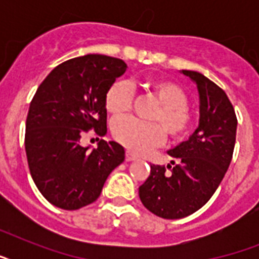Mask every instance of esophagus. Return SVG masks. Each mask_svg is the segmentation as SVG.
<instances>
[{"mask_svg": "<svg viewBox=\"0 0 259 259\" xmlns=\"http://www.w3.org/2000/svg\"><path fill=\"white\" fill-rule=\"evenodd\" d=\"M136 158H137V156H136L133 152H130V150L126 152V161H133V160H136Z\"/></svg>", "mask_w": 259, "mask_h": 259, "instance_id": "1", "label": "esophagus"}]
</instances>
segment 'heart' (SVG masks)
Here are the masks:
<instances>
[{
  "instance_id": "b5f03b06",
  "label": "heart",
  "mask_w": 259,
  "mask_h": 259,
  "mask_svg": "<svg viewBox=\"0 0 259 259\" xmlns=\"http://www.w3.org/2000/svg\"><path fill=\"white\" fill-rule=\"evenodd\" d=\"M145 89L160 103L150 114V119L158 121L170 138L184 137L192 123L188 95L184 90L168 79H152L145 83ZM132 102L133 91L129 83L115 80L106 93L105 107L114 117H121L129 111ZM158 124L137 118H121L114 122L113 136L127 149L145 153L164 141V130Z\"/></svg>"
}]
</instances>
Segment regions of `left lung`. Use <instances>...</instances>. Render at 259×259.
Here are the masks:
<instances>
[{"instance_id": "obj_1", "label": "left lung", "mask_w": 259, "mask_h": 259, "mask_svg": "<svg viewBox=\"0 0 259 259\" xmlns=\"http://www.w3.org/2000/svg\"><path fill=\"white\" fill-rule=\"evenodd\" d=\"M199 93V126L176 148L168 150L172 165H150V175L138 188L142 204L164 219L196 212L211 199L233 158L237 115L219 86L196 71L183 70Z\"/></svg>"}]
</instances>
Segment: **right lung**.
Wrapping results in <instances>:
<instances>
[{
  "label": "right lung",
  "mask_w": 259,
  "mask_h": 259,
  "mask_svg": "<svg viewBox=\"0 0 259 259\" xmlns=\"http://www.w3.org/2000/svg\"><path fill=\"white\" fill-rule=\"evenodd\" d=\"M126 63L86 55L59 64L38 86L26 117L25 152L30 176L41 195L62 209H79L97 200L109 175L125 160L118 142L82 145L89 130L107 132L105 97Z\"/></svg>",
  "instance_id": "right-lung-1"
}]
</instances>
